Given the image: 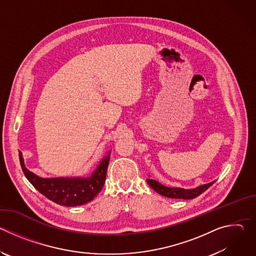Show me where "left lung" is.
<instances>
[{
    "mask_svg": "<svg viewBox=\"0 0 256 256\" xmlns=\"http://www.w3.org/2000/svg\"><path fill=\"white\" fill-rule=\"evenodd\" d=\"M147 182L148 184L159 194L166 198H182V200H192L198 196L200 194H202L204 190H206L210 186L214 184V181H212L210 184L200 186L192 190H184L180 188H168L161 184L160 182L150 178L147 179Z\"/></svg>",
    "mask_w": 256,
    "mask_h": 256,
    "instance_id": "8db88e82",
    "label": "left lung"
}]
</instances>
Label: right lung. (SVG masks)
Returning a JSON list of instances; mask_svg holds the SVG:
<instances>
[{"instance_id":"1","label":"right lung","mask_w":256,"mask_h":256,"mask_svg":"<svg viewBox=\"0 0 256 256\" xmlns=\"http://www.w3.org/2000/svg\"><path fill=\"white\" fill-rule=\"evenodd\" d=\"M110 152L101 160L89 177L42 178L29 171L19 152L20 164L24 175L30 184L54 202L64 206H77L91 202L104 186Z\"/></svg>"}]
</instances>
